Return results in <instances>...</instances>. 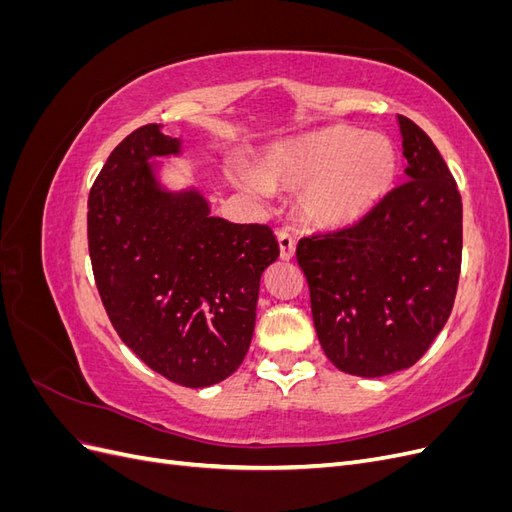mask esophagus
Here are the masks:
<instances>
[{"label": "esophagus", "instance_id": "esophagus-1", "mask_svg": "<svg viewBox=\"0 0 512 512\" xmlns=\"http://www.w3.org/2000/svg\"><path fill=\"white\" fill-rule=\"evenodd\" d=\"M277 243H280V258L282 260H292L294 250H297V241L286 230L277 232Z\"/></svg>", "mask_w": 512, "mask_h": 512}]
</instances>
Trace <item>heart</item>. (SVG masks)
Listing matches in <instances>:
<instances>
[{
	"mask_svg": "<svg viewBox=\"0 0 512 512\" xmlns=\"http://www.w3.org/2000/svg\"><path fill=\"white\" fill-rule=\"evenodd\" d=\"M399 153L382 132L331 126L269 147L256 168H235L245 188L299 190L301 218L316 228L359 222L391 190Z\"/></svg>",
	"mask_w": 512,
	"mask_h": 512,
	"instance_id": "heart-1",
	"label": "heart"
}]
</instances>
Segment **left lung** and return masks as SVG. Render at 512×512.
Masks as SVG:
<instances>
[{"label":"left lung","instance_id":"obj_1","mask_svg":"<svg viewBox=\"0 0 512 512\" xmlns=\"http://www.w3.org/2000/svg\"><path fill=\"white\" fill-rule=\"evenodd\" d=\"M408 181L365 218L301 239L314 327L329 361L352 376L412 367L446 324L461 271V196L431 138L397 115Z\"/></svg>","mask_w":512,"mask_h":512}]
</instances>
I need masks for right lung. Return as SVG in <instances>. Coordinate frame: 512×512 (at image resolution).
<instances>
[{"mask_svg":"<svg viewBox=\"0 0 512 512\" xmlns=\"http://www.w3.org/2000/svg\"><path fill=\"white\" fill-rule=\"evenodd\" d=\"M181 149L160 123L123 138L89 192L87 237L123 344L164 378L203 389L243 363L260 275L280 247L269 226L215 218L194 185H164L158 160Z\"/></svg>","mask_w":512,"mask_h":512,"instance_id":"1","label":"right lung"}]
</instances>
